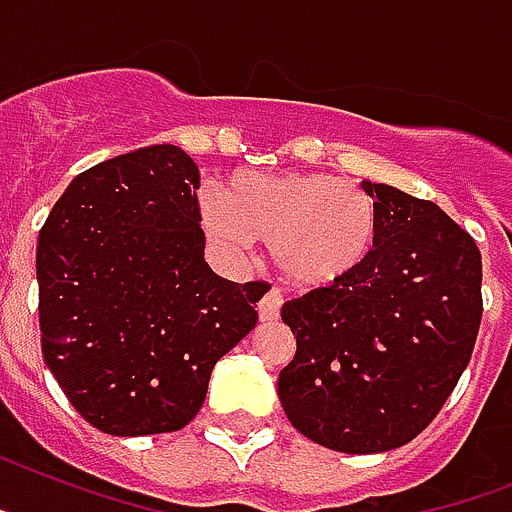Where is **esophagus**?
<instances>
[{
  "label": "esophagus",
  "instance_id": "1",
  "mask_svg": "<svg viewBox=\"0 0 512 512\" xmlns=\"http://www.w3.org/2000/svg\"><path fill=\"white\" fill-rule=\"evenodd\" d=\"M280 308H282V293L277 287H269L264 293V298L259 301V319L261 322H272L280 316Z\"/></svg>",
  "mask_w": 512,
  "mask_h": 512
}]
</instances>
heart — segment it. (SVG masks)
<instances>
[{
	"label": "heart",
	"instance_id": "heart-1",
	"mask_svg": "<svg viewBox=\"0 0 512 512\" xmlns=\"http://www.w3.org/2000/svg\"><path fill=\"white\" fill-rule=\"evenodd\" d=\"M214 246L269 243L285 280L316 290L350 280L377 251L379 206L358 185L329 175H243L204 204Z\"/></svg>",
	"mask_w": 512,
	"mask_h": 512
}]
</instances>
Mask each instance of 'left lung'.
<instances>
[{"label": "left lung", "mask_w": 512, "mask_h": 512, "mask_svg": "<svg viewBox=\"0 0 512 512\" xmlns=\"http://www.w3.org/2000/svg\"><path fill=\"white\" fill-rule=\"evenodd\" d=\"M379 243L350 280L285 303L293 361L280 371L290 424L337 453H384L432 424L471 361L481 253L432 201L382 183Z\"/></svg>", "instance_id": "left-lung-1"}]
</instances>
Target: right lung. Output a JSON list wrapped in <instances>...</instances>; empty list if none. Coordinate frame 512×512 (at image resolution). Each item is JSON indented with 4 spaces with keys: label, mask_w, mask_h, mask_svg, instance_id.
Returning a JSON list of instances; mask_svg holds the SVG:
<instances>
[{
    "label": "right lung",
    "mask_w": 512,
    "mask_h": 512,
    "mask_svg": "<svg viewBox=\"0 0 512 512\" xmlns=\"http://www.w3.org/2000/svg\"><path fill=\"white\" fill-rule=\"evenodd\" d=\"M198 188L183 149L149 146L80 172L41 227V353L104 434L183 429L214 363L256 327L266 282L211 272Z\"/></svg>",
    "instance_id": "add662e5"
}]
</instances>
